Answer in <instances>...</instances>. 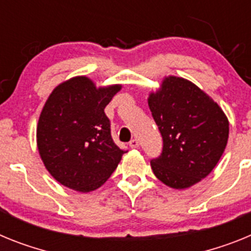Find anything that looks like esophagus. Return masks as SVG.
<instances>
[{
  "mask_svg": "<svg viewBox=\"0 0 251 251\" xmlns=\"http://www.w3.org/2000/svg\"><path fill=\"white\" fill-rule=\"evenodd\" d=\"M128 145H130V148H132V149H136V148H139V141L136 140V139H132V140L128 143Z\"/></svg>",
  "mask_w": 251,
  "mask_h": 251,
  "instance_id": "esophagus-1",
  "label": "esophagus"
}]
</instances>
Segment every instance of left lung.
<instances>
[{
    "label": "left lung",
    "mask_w": 251,
    "mask_h": 251,
    "mask_svg": "<svg viewBox=\"0 0 251 251\" xmlns=\"http://www.w3.org/2000/svg\"><path fill=\"white\" fill-rule=\"evenodd\" d=\"M163 138L160 155L150 160L159 180L176 189L207 177L225 151L227 117L219 104L189 80L168 77L148 100Z\"/></svg>",
    "instance_id": "1"
}]
</instances>
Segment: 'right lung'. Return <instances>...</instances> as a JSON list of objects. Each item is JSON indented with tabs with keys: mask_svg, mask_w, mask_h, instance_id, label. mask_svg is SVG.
Here are the masks:
<instances>
[{
	"mask_svg": "<svg viewBox=\"0 0 251 251\" xmlns=\"http://www.w3.org/2000/svg\"><path fill=\"white\" fill-rule=\"evenodd\" d=\"M121 86L96 88L87 77L59 84L39 119L36 139L45 168L63 186L89 192L101 187L125 150L111 136L104 107Z\"/></svg>",
	"mask_w": 251,
	"mask_h": 251,
	"instance_id": "1",
	"label": "right lung"
}]
</instances>
